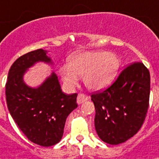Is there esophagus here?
Masks as SVG:
<instances>
[{
	"instance_id": "esophagus-1",
	"label": "esophagus",
	"mask_w": 159,
	"mask_h": 159,
	"mask_svg": "<svg viewBox=\"0 0 159 159\" xmlns=\"http://www.w3.org/2000/svg\"><path fill=\"white\" fill-rule=\"evenodd\" d=\"M89 99V97L87 95H85V94L83 93H80L77 97V103L78 104H81L83 102H86V101Z\"/></svg>"
}]
</instances>
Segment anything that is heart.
<instances>
[{
  "instance_id": "1",
  "label": "heart",
  "mask_w": 159,
  "mask_h": 159,
  "mask_svg": "<svg viewBox=\"0 0 159 159\" xmlns=\"http://www.w3.org/2000/svg\"><path fill=\"white\" fill-rule=\"evenodd\" d=\"M120 67L116 55L106 51H88L72 55L68 66L60 68V75L66 87H75L79 76L88 89L99 91L106 89L115 80Z\"/></svg>"
}]
</instances>
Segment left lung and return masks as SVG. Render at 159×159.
I'll use <instances>...</instances> for the list:
<instances>
[{
    "instance_id": "obj_1",
    "label": "left lung",
    "mask_w": 159,
    "mask_h": 159,
    "mask_svg": "<svg viewBox=\"0 0 159 159\" xmlns=\"http://www.w3.org/2000/svg\"><path fill=\"white\" fill-rule=\"evenodd\" d=\"M150 75L142 62L131 64L103 92L91 95L98 136L110 145L125 142L137 133L146 117Z\"/></svg>"
}]
</instances>
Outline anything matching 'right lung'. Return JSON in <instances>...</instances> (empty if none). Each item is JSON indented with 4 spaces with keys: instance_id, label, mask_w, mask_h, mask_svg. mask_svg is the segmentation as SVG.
<instances>
[{
    "instance_id": "right-lung-1",
    "label": "right lung",
    "mask_w": 159,
    "mask_h": 159,
    "mask_svg": "<svg viewBox=\"0 0 159 159\" xmlns=\"http://www.w3.org/2000/svg\"><path fill=\"white\" fill-rule=\"evenodd\" d=\"M46 53L40 48L18 57L9 70L6 84L8 110L14 122L29 141L44 147L60 141L66 118L78 106L77 93H64L54 72L37 88L23 81L25 72L35 63H52Z\"/></svg>"
}]
</instances>
